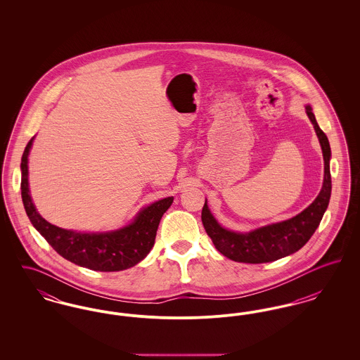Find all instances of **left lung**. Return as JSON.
I'll return each mask as SVG.
<instances>
[{"instance_id":"obj_1","label":"left lung","mask_w":360,"mask_h":360,"mask_svg":"<svg viewBox=\"0 0 360 360\" xmlns=\"http://www.w3.org/2000/svg\"><path fill=\"white\" fill-rule=\"evenodd\" d=\"M307 115L311 121L319 137L323 156H324V182L317 198L300 214L286 221L270 224L251 232L240 233L228 231L213 217L207 204L202 207L201 220L207 236L212 239L217 251L224 257L243 263H267L281 257H288L302 248L311 238L326 213L330 198L332 181L329 170L330 147L326 134L319 127L311 112V106L307 105Z\"/></svg>"}]
</instances>
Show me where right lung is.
<instances>
[{
  "instance_id": "1",
  "label": "right lung",
  "mask_w": 360,
  "mask_h": 360,
  "mask_svg": "<svg viewBox=\"0 0 360 360\" xmlns=\"http://www.w3.org/2000/svg\"><path fill=\"white\" fill-rule=\"evenodd\" d=\"M34 137L21 158V198L27 216L52 248L70 262L94 271H121L134 267L154 247L156 231L172 197L159 200L137 213L129 225L110 232H77L46 221L36 210L28 186V155Z\"/></svg>"
}]
</instances>
